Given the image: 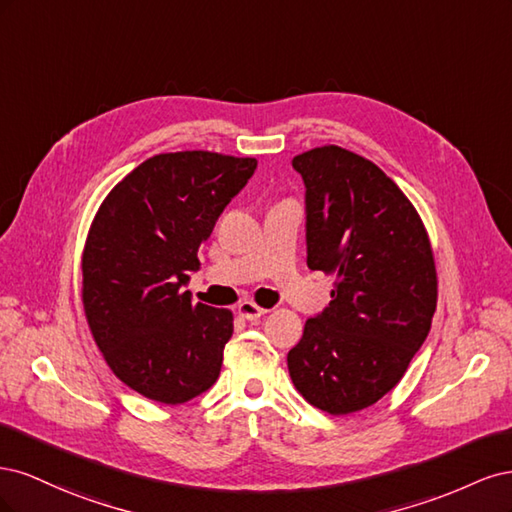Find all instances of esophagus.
I'll list each match as a JSON object with an SVG mask.
<instances>
[{
	"label": "esophagus",
	"mask_w": 512,
	"mask_h": 512,
	"mask_svg": "<svg viewBox=\"0 0 512 512\" xmlns=\"http://www.w3.org/2000/svg\"><path fill=\"white\" fill-rule=\"evenodd\" d=\"M237 312L245 318V320H258L260 316H265V309L258 307L254 301H243L237 305Z\"/></svg>",
	"instance_id": "1"
}]
</instances>
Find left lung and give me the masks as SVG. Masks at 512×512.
Instances as JSON below:
<instances>
[{
  "label": "left lung",
  "mask_w": 512,
  "mask_h": 512,
  "mask_svg": "<svg viewBox=\"0 0 512 512\" xmlns=\"http://www.w3.org/2000/svg\"><path fill=\"white\" fill-rule=\"evenodd\" d=\"M305 183L307 267L335 275L331 303L307 318L288 371L329 414L374 406L404 378L431 329L438 273L421 215L397 183L337 145L292 158Z\"/></svg>",
  "instance_id": "obj_1"
}]
</instances>
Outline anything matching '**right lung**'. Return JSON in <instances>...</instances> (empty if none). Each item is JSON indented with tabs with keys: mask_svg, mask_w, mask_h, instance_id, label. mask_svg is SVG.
<instances>
[{
	"mask_svg": "<svg viewBox=\"0 0 512 512\" xmlns=\"http://www.w3.org/2000/svg\"><path fill=\"white\" fill-rule=\"evenodd\" d=\"M254 158L160 153L108 192L83 250V307L113 374L160 404H185L215 384L232 312L192 303L183 286Z\"/></svg>",
	"mask_w": 512,
	"mask_h": 512,
	"instance_id": "obj_1",
	"label": "right lung"
}]
</instances>
